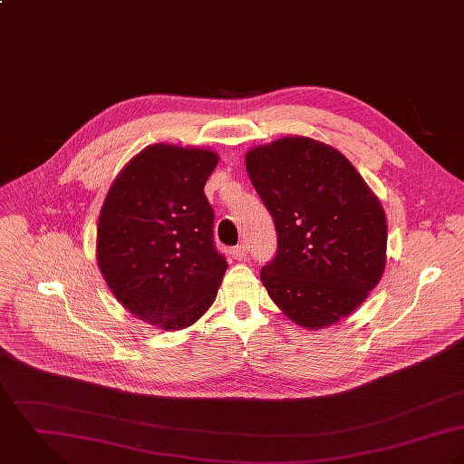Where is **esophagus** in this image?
<instances>
[{"label":"esophagus","mask_w":464,"mask_h":464,"mask_svg":"<svg viewBox=\"0 0 464 464\" xmlns=\"http://www.w3.org/2000/svg\"><path fill=\"white\" fill-rule=\"evenodd\" d=\"M247 246L246 244H240V246H235L233 249H231V256L235 258V260H238V262H244V260H247Z\"/></svg>","instance_id":"esophagus-1"}]
</instances>
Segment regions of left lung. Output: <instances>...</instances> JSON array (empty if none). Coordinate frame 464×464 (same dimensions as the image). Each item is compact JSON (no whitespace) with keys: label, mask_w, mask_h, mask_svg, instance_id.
Wrapping results in <instances>:
<instances>
[{"label":"left lung","mask_w":464,"mask_h":464,"mask_svg":"<svg viewBox=\"0 0 464 464\" xmlns=\"http://www.w3.org/2000/svg\"><path fill=\"white\" fill-rule=\"evenodd\" d=\"M249 179L278 233L260 278L295 324L326 328L355 312L383 275L387 220L376 195L334 147L286 136L251 149Z\"/></svg>","instance_id":"obj_1"}]
</instances>
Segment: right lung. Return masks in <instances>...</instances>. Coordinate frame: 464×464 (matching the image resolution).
<instances>
[{
	"instance_id": "right-lung-1",
	"label": "right lung",
	"mask_w": 464,
	"mask_h": 464,
	"mask_svg": "<svg viewBox=\"0 0 464 464\" xmlns=\"http://www.w3.org/2000/svg\"><path fill=\"white\" fill-rule=\"evenodd\" d=\"M217 163L208 149L150 145L123 167L100 211L102 276L130 314L161 330L204 315L227 269L204 195Z\"/></svg>"
}]
</instances>
